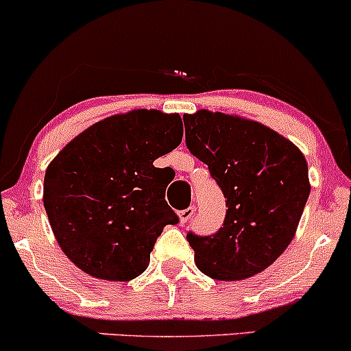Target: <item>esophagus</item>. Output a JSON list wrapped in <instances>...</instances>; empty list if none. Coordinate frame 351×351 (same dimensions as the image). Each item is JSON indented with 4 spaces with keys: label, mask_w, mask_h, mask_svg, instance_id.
<instances>
[{
    "label": "esophagus",
    "mask_w": 351,
    "mask_h": 351,
    "mask_svg": "<svg viewBox=\"0 0 351 351\" xmlns=\"http://www.w3.org/2000/svg\"><path fill=\"white\" fill-rule=\"evenodd\" d=\"M195 211H196L195 206H189V208H186V209H183V211H180V221H181V224L189 223V221L193 219V216H195Z\"/></svg>",
    "instance_id": "esophagus-1"
}]
</instances>
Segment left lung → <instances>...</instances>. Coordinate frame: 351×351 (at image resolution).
I'll list each match as a JSON object with an SVG mask.
<instances>
[{
    "label": "left lung",
    "mask_w": 351,
    "mask_h": 351,
    "mask_svg": "<svg viewBox=\"0 0 351 351\" xmlns=\"http://www.w3.org/2000/svg\"><path fill=\"white\" fill-rule=\"evenodd\" d=\"M183 122L188 150L208 165L228 208L215 234H186L196 265L217 280L263 272L291 244L308 199L304 155L252 120L198 110Z\"/></svg>",
    "instance_id": "left-lung-1"
}]
</instances>
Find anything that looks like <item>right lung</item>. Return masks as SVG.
I'll use <instances>...</instances> for the list:
<instances>
[{"mask_svg":"<svg viewBox=\"0 0 351 351\" xmlns=\"http://www.w3.org/2000/svg\"><path fill=\"white\" fill-rule=\"evenodd\" d=\"M178 114L132 110L88 127L52 160L44 208L64 254L92 277L130 280L180 217L165 199L170 168L153 162L181 143Z\"/></svg>","mask_w":351,"mask_h":351,"instance_id":"right-lung-1","label":"right lung"}]
</instances>
